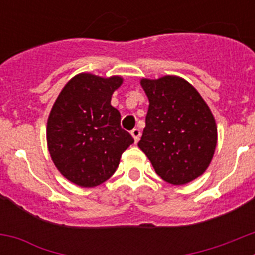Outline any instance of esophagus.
<instances>
[{
	"label": "esophagus",
	"instance_id": "esophagus-1",
	"mask_svg": "<svg viewBox=\"0 0 255 255\" xmlns=\"http://www.w3.org/2000/svg\"><path fill=\"white\" fill-rule=\"evenodd\" d=\"M131 135H132V138H134L135 143H138L139 139H140V135H141L140 130L136 129V128H135V129H132V130H131Z\"/></svg>",
	"mask_w": 255,
	"mask_h": 255
}]
</instances>
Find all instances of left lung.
<instances>
[{
  "label": "left lung",
  "mask_w": 255,
  "mask_h": 255,
  "mask_svg": "<svg viewBox=\"0 0 255 255\" xmlns=\"http://www.w3.org/2000/svg\"><path fill=\"white\" fill-rule=\"evenodd\" d=\"M149 100L138 147L162 180L184 185L203 175L216 145L217 125L208 105L185 79H141Z\"/></svg>",
  "instance_id": "left-lung-1"
}]
</instances>
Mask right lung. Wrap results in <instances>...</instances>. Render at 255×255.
<instances>
[{"label":"right lung","instance_id":"add662e5","mask_svg":"<svg viewBox=\"0 0 255 255\" xmlns=\"http://www.w3.org/2000/svg\"><path fill=\"white\" fill-rule=\"evenodd\" d=\"M121 76L82 73L67 82L47 121L51 158L69 181L94 188L112 176L124 150L134 143L121 129V115L111 106Z\"/></svg>","mask_w":255,"mask_h":255}]
</instances>
